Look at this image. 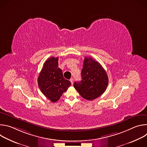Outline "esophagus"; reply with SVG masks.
<instances>
[{
  "label": "esophagus",
  "instance_id": "1",
  "mask_svg": "<svg viewBox=\"0 0 147 147\" xmlns=\"http://www.w3.org/2000/svg\"><path fill=\"white\" fill-rule=\"evenodd\" d=\"M70 81L71 82V84H73V81H74V79L73 78H71L70 80Z\"/></svg>",
  "mask_w": 147,
  "mask_h": 147
}]
</instances>
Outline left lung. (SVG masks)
<instances>
[{
	"label": "left lung",
	"mask_w": 147,
	"mask_h": 147,
	"mask_svg": "<svg viewBox=\"0 0 147 147\" xmlns=\"http://www.w3.org/2000/svg\"><path fill=\"white\" fill-rule=\"evenodd\" d=\"M81 74V81H76L74 87L83 98L92 100L105 91L108 77L98 61L91 57H85Z\"/></svg>",
	"instance_id": "obj_1"
}]
</instances>
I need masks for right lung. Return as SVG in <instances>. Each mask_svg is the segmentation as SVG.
Returning <instances> with one entry per match:
<instances>
[{"instance_id": "add662e5", "label": "right lung", "mask_w": 147, "mask_h": 147, "mask_svg": "<svg viewBox=\"0 0 147 147\" xmlns=\"http://www.w3.org/2000/svg\"><path fill=\"white\" fill-rule=\"evenodd\" d=\"M59 58L51 57L44 63L38 78V84L42 94L51 102H57L70 87L71 82L63 76L58 67Z\"/></svg>"}]
</instances>
